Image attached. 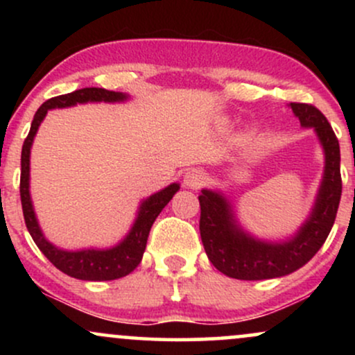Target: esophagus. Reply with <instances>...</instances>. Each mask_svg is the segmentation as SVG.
<instances>
[{"instance_id": "1", "label": "esophagus", "mask_w": 355, "mask_h": 355, "mask_svg": "<svg viewBox=\"0 0 355 355\" xmlns=\"http://www.w3.org/2000/svg\"><path fill=\"white\" fill-rule=\"evenodd\" d=\"M207 182V173L200 168H191L185 173V178H183V183L190 189H200L202 185H205Z\"/></svg>"}]
</instances>
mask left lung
I'll use <instances>...</instances> for the list:
<instances>
[{"label": "left lung", "mask_w": 355, "mask_h": 355, "mask_svg": "<svg viewBox=\"0 0 355 355\" xmlns=\"http://www.w3.org/2000/svg\"><path fill=\"white\" fill-rule=\"evenodd\" d=\"M304 128H313L324 148L325 166L313 209L294 237L266 242L248 235L235 220L222 193L202 190L200 237L209 260L222 274L239 280H263L288 275L300 268L324 245L331 234L342 195L340 148L327 118L309 103H291Z\"/></svg>", "instance_id": "obj_1"}]
</instances>
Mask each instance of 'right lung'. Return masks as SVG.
<instances>
[{
	"label": "right lung",
	"mask_w": 355,
	"mask_h": 355,
	"mask_svg": "<svg viewBox=\"0 0 355 355\" xmlns=\"http://www.w3.org/2000/svg\"><path fill=\"white\" fill-rule=\"evenodd\" d=\"M128 95L121 92H110L105 88H81L76 92L67 93V95L55 96V98L46 100L38 112L35 113L33 121H31L30 133L23 144L21 150V178H19V195H21V207L24 215V223L30 232L31 239L38 245L43 255L63 274L75 277L80 280H115L120 277L128 275L138 267L144 257L146 240H148L150 229H152L155 218L160 215L165 205L172 200L180 185L172 183L165 187L164 190L150 195L141 202L138 215L130 229L128 235L121 240L120 243L112 248H85V250H61L53 243L44 239L40 223L36 220L33 203L30 197V152L33 145L35 135L42 125L43 118L46 116L48 110L53 108H67L75 107L76 103H88V101H107V103H115V101H125Z\"/></svg>",
	"instance_id": "obj_1"
}]
</instances>
